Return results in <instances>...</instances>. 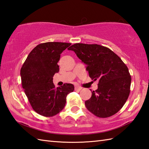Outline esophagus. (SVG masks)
<instances>
[{"instance_id": "esophagus-1", "label": "esophagus", "mask_w": 149, "mask_h": 149, "mask_svg": "<svg viewBox=\"0 0 149 149\" xmlns=\"http://www.w3.org/2000/svg\"><path fill=\"white\" fill-rule=\"evenodd\" d=\"M82 90V87L81 86H75V90H77V91H80Z\"/></svg>"}]
</instances>
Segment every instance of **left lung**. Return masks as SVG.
Segmentation results:
<instances>
[{
	"mask_svg": "<svg viewBox=\"0 0 149 149\" xmlns=\"http://www.w3.org/2000/svg\"><path fill=\"white\" fill-rule=\"evenodd\" d=\"M73 50L86 65L89 76L98 80V89L85 101L88 110L100 118H107L119 111L130 93L131 76L120 57L107 47L97 44L75 43Z\"/></svg>",
	"mask_w": 149,
	"mask_h": 149,
	"instance_id": "8db88e82",
	"label": "left lung"
}]
</instances>
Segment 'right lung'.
I'll list each match as a JSON object with an SVG mask.
<instances>
[{
  "instance_id": "add662e5",
  "label": "right lung",
  "mask_w": 149,
  "mask_h": 149,
  "mask_svg": "<svg viewBox=\"0 0 149 149\" xmlns=\"http://www.w3.org/2000/svg\"><path fill=\"white\" fill-rule=\"evenodd\" d=\"M69 43L46 42L32 50L20 70L22 87L33 109L43 116H53L64 108L66 96L74 90L72 84L55 87L53 76L59 70L60 54Z\"/></svg>"
}]
</instances>
